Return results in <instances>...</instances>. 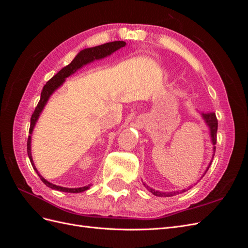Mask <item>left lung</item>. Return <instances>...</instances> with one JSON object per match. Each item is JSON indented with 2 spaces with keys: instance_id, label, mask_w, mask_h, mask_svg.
Instances as JSON below:
<instances>
[{
  "instance_id": "1",
  "label": "left lung",
  "mask_w": 248,
  "mask_h": 248,
  "mask_svg": "<svg viewBox=\"0 0 248 248\" xmlns=\"http://www.w3.org/2000/svg\"><path fill=\"white\" fill-rule=\"evenodd\" d=\"M202 118L205 119V121L207 123V125L210 127V133H211V138H212V142L213 145H216V140H217V137H216V133H217V127H218V121H217V118H216V115L214 114V112H210V114H202ZM216 150V147H214V152ZM209 169V168H208ZM207 169V170H208ZM206 170V171H207ZM146 186V188L150 191L152 192L154 196L156 197H172V196H176V194H179V193H182L184 191H186V189L182 190V191H174V192H159V191H156L154 189H152L151 187H149L148 185L144 184Z\"/></svg>"
}]
</instances>
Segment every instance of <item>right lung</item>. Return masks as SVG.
<instances>
[{"instance_id":"add662e5","label":"right lung","mask_w":248,"mask_h":248,"mask_svg":"<svg viewBox=\"0 0 248 248\" xmlns=\"http://www.w3.org/2000/svg\"><path fill=\"white\" fill-rule=\"evenodd\" d=\"M125 42L124 41H114V42H108V43H104L101 44V46H95V47H90V48H85L84 50L79 51L78 56L73 59V61L69 64L65 66L64 68H62L60 70L56 76L52 77L46 85H44L42 91H41V96H40V100L37 104V107L35 108V110L33 112V115L31 117V125H30V129H29V133L32 134L34 126L38 120V117L40 115V112L42 111L44 106L47 102L49 96L54 93V91L56 89H58L60 86H61L65 78H68L69 76H71L72 73L76 72L78 69H79L80 67H82L84 65L94 61V60H98V59H102L107 56H109L112 52L118 50L119 48H121L123 46H125ZM27 151H28V156L30 158V161H31L33 169L36 170L37 174H38L39 178L41 179V181L46 184L47 187H50L52 189H56L59 191H64V192H71V193H78V192H82L87 189L90 188V186H84V187H79V188H66V187H61V186H57L55 184H51L48 181H46L44 179L38 170H36V168L34 167L33 163V159H32V154H31V137L29 136L28 138V141H27Z\"/></svg>"}]
</instances>
